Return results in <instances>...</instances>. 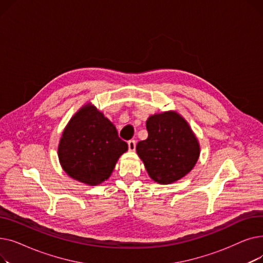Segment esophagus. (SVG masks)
Wrapping results in <instances>:
<instances>
[{"label": "esophagus", "mask_w": 263, "mask_h": 263, "mask_svg": "<svg viewBox=\"0 0 263 263\" xmlns=\"http://www.w3.org/2000/svg\"><path fill=\"white\" fill-rule=\"evenodd\" d=\"M135 147H136V143L134 140H131L128 142V148L130 151H134L135 150Z\"/></svg>", "instance_id": "obj_1"}]
</instances>
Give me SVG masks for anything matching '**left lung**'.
<instances>
[{
    "instance_id": "8db88e82",
    "label": "left lung",
    "mask_w": 263,
    "mask_h": 263,
    "mask_svg": "<svg viewBox=\"0 0 263 263\" xmlns=\"http://www.w3.org/2000/svg\"><path fill=\"white\" fill-rule=\"evenodd\" d=\"M148 137L136 145L154 181L170 184L189 174L199 158L200 148L186 120L177 112H163L146 121Z\"/></svg>"
}]
</instances>
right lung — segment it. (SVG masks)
<instances>
[{
    "label": "right lung",
    "mask_w": 263,
    "mask_h": 263,
    "mask_svg": "<svg viewBox=\"0 0 263 263\" xmlns=\"http://www.w3.org/2000/svg\"><path fill=\"white\" fill-rule=\"evenodd\" d=\"M128 144L119 139L114 124L91 104L83 106L68 122L59 145L63 170L88 185L105 181Z\"/></svg>",
    "instance_id": "right-lung-1"
}]
</instances>
